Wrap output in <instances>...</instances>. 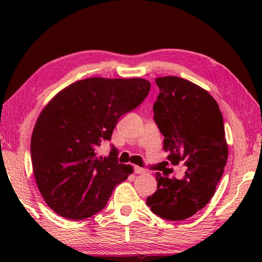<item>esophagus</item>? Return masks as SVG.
<instances>
[{"instance_id": "obj_1", "label": "esophagus", "mask_w": 262, "mask_h": 262, "mask_svg": "<svg viewBox=\"0 0 262 262\" xmlns=\"http://www.w3.org/2000/svg\"><path fill=\"white\" fill-rule=\"evenodd\" d=\"M134 172H135L136 174H145V173H148V170H147V168H144V167L135 166L134 167Z\"/></svg>"}]
</instances>
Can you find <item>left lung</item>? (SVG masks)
<instances>
[{"label": "left lung", "mask_w": 262, "mask_h": 262, "mask_svg": "<svg viewBox=\"0 0 262 262\" xmlns=\"http://www.w3.org/2000/svg\"><path fill=\"white\" fill-rule=\"evenodd\" d=\"M159 95L154 120L164 136V150L172 164L185 162L184 179L157 172V190L147 206L164 220L183 221L201 210L214 196L228 159L224 122L216 100L187 79H156Z\"/></svg>", "instance_id": "1"}]
</instances>
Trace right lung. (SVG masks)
I'll return each mask as SVG.
<instances>
[{
    "label": "right lung",
    "instance_id": "obj_1",
    "mask_svg": "<svg viewBox=\"0 0 262 262\" xmlns=\"http://www.w3.org/2000/svg\"><path fill=\"white\" fill-rule=\"evenodd\" d=\"M143 78L92 77L75 82L47 104L31 137V159L43 200L56 214L85 220L106 206L115 186L133 172L118 162V149L97 155L123 114L150 91Z\"/></svg>",
    "mask_w": 262,
    "mask_h": 262
}]
</instances>
